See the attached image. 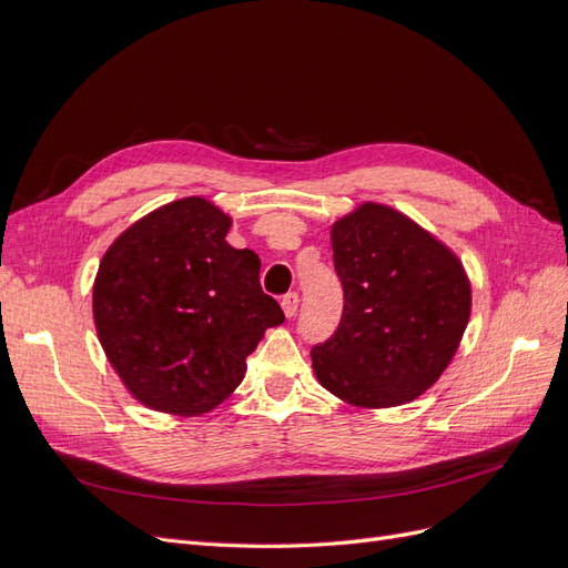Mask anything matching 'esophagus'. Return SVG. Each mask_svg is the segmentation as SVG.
Wrapping results in <instances>:
<instances>
[{"label":"esophagus","mask_w":568,"mask_h":568,"mask_svg":"<svg viewBox=\"0 0 568 568\" xmlns=\"http://www.w3.org/2000/svg\"><path fill=\"white\" fill-rule=\"evenodd\" d=\"M282 311H284L286 317L296 315V311H298V294H296V291H291V294H286L282 298Z\"/></svg>","instance_id":"1"}]
</instances>
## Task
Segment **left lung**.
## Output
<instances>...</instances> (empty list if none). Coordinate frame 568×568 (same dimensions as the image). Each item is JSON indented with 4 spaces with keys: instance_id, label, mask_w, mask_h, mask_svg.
Masks as SVG:
<instances>
[{
    "instance_id": "1",
    "label": "left lung",
    "mask_w": 568,
    "mask_h": 568,
    "mask_svg": "<svg viewBox=\"0 0 568 568\" xmlns=\"http://www.w3.org/2000/svg\"><path fill=\"white\" fill-rule=\"evenodd\" d=\"M343 315L313 348L317 382L355 407H395L432 388L471 315L459 257L400 211L365 201L332 225Z\"/></svg>"
}]
</instances>
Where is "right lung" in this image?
<instances>
[{
    "label": "right lung",
    "mask_w": 568,
    "mask_h": 568,
    "mask_svg": "<svg viewBox=\"0 0 568 568\" xmlns=\"http://www.w3.org/2000/svg\"><path fill=\"white\" fill-rule=\"evenodd\" d=\"M232 217L186 196L136 220L109 246L92 291L97 334L142 405L196 417L230 398L265 329L284 322L263 294L261 257L232 248Z\"/></svg>",
    "instance_id": "1"
}]
</instances>
